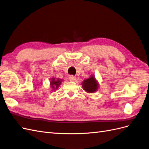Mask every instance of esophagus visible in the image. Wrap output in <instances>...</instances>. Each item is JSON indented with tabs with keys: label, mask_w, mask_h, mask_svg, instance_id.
Returning <instances> with one entry per match:
<instances>
[{
	"label": "esophagus",
	"mask_w": 149,
	"mask_h": 149,
	"mask_svg": "<svg viewBox=\"0 0 149 149\" xmlns=\"http://www.w3.org/2000/svg\"><path fill=\"white\" fill-rule=\"evenodd\" d=\"M69 79L70 81H74L76 79V76H74L73 75H71V76H70Z\"/></svg>",
	"instance_id": "esophagus-1"
}]
</instances>
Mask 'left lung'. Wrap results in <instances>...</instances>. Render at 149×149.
Returning a JSON list of instances; mask_svg holds the SVG:
<instances>
[{
	"instance_id": "left-lung-1",
	"label": "left lung",
	"mask_w": 149,
	"mask_h": 149,
	"mask_svg": "<svg viewBox=\"0 0 149 149\" xmlns=\"http://www.w3.org/2000/svg\"><path fill=\"white\" fill-rule=\"evenodd\" d=\"M82 86L84 91L89 93H93L96 92L98 89V83L95 77L91 75V77L83 81Z\"/></svg>"
}]
</instances>
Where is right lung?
<instances>
[{
	"label": "right lung",
	"instance_id": "1",
	"mask_svg": "<svg viewBox=\"0 0 149 149\" xmlns=\"http://www.w3.org/2000/svg\"><path fill=\"white\" fill-rule=\"evenodd\" d=\"M62 79H55V78H52L50 81V85L51 87L53 89V90H55L58 89V86L61 84Z\"/></svg>",
	"mask_w": 149,
	"mask_h": 149
}]
</instances>
